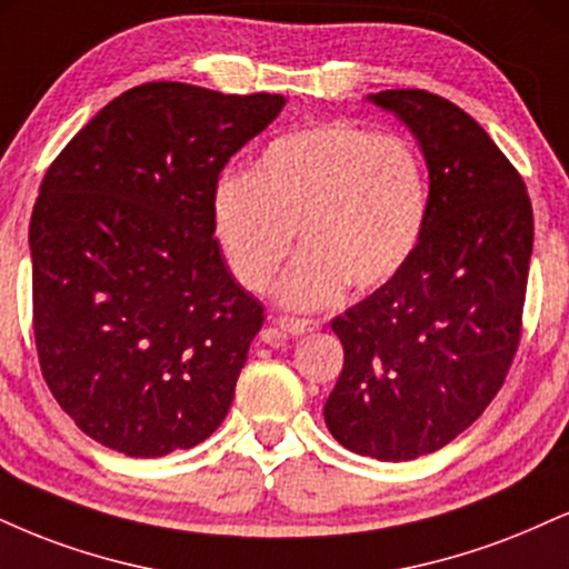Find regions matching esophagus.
I'll use <instances>...</instances> for the list:
<instances>
[{
    "label": "esophagus",
    "instance_id": "esophagus-1",
    "mask_svg": "<svg viewBox=\"0 0 569 569\" xmlns=\"http://www.w3.org/2000/svg\"><path fill=\"white\" fill-rule=\"evenodd\" d=\"M278 328L283 333H291V337H302V333H310L318 328V320L312 318H293V315H280Z\"/></svg>",
    "mask_w": 569,
    "mask_h": 569
}]
</instances>
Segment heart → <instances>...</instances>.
Returning a JSON list of instances; mask_svg holds the SVG:
<instances>
[{
  "instance_id": "obj_1",
  "label": "heart",
  "mask_w": 569,
  "mask_h": 569,
  "mask_svg": "<svg viewBox=\"0 0 569 569\" xmlns=\"http://www.w3.org/2000/svg\"><path fill=\"white\" fill-rule=\"evenodd\" d=\"M429 217V177L402 134H373L345 121L297 129L262 150L251 174L214 188V228L232 276L262 291L291 254H305L280 283L289 305L368 291L413 257Z\"/></svg>"
}]
</instances>
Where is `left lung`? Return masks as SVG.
Listing matches in <instances>:
<instances>
[{
  "instance_id": "8db88e82",
  "label": "left lung",
  "mask_w": 569,
  "mask_h": 569,
  "mask_svg": "<svg viewBox=\"0 0 569 569\" xmlns=\"http://www.w3.org/2000/svg\"><path fill=\"white\" fill-rule=\"evenodd\" d=\"M419 137L429 217L413 257L331 320L345 366L323 416L379 461L435 453L482 416L522 339L532 203L522 174L456 102L427 89L371 98Z\"/></svg>"
}]
</instances>
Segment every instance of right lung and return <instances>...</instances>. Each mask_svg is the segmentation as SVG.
I'll return each mask as SVG.
<instances>
[{"label": "right lung", "instance_id": "add662e5", "mask_svg": "<svg viewBox=\"0 0 569 569\" xmlns=\"http://www.w3.org/2000/svg\"><path fill=\"white\" fill-rule=\"evenodd\" d=\"M283 106V94L148 81L47 169L29 228L39 368L106 448L159 458L228 416L264 307L219 257L214 188Z\"/></svg>", "mask_w": 569, "mask_h": 569}]
</instances>
